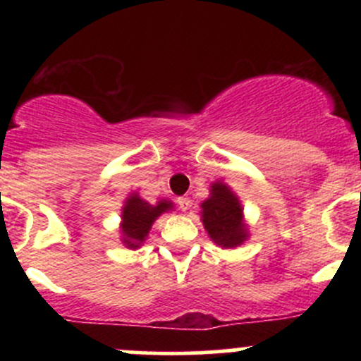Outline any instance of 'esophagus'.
I'll return each mask as SVG.
<instances>
[{
    "instance_id": "obj_1",
    "label": "esophagus",
    "mask_w": 361,
    "mask_h": 361,
    "mask_svg": "<svg viewBox=\"0 0 361 361\" xmlns=\"http://www.w3.org/2000/svg\"><path fill=\"white\" fill-rule=\"evenodd\" d=\"M178 206H180L181 211H188L192 206V201L188 197H180L178 199Z\"/></svg>"
}]
</instances>
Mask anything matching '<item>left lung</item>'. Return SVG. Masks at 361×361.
I'll return each instance as SVG.
<instances>
[{
    "label": "left lung",
    "mask_w": 361,
    "mask_h": 361,
    "mask_svg": "<svg viewBox=\"0 0 361 361\" xmlns=\"http://www.w3.org/2000/svg\"><path fill=\"white\" fill-rule=\"evenodd\" d=\"M243 211L241 201L227 183H211L209 197L201 202V220L214 245L232 250L248 241L250 228Z\"/></svg>",
    "instance_id": "left-lung-1"
}]
</instances>
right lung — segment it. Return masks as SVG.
Segmentation results:
<instances>
[{
  "label": "right lung",
  "mask_w": 361,
  "mask_h": 361,
  "mask_svg": "<svg viewBox=\"0 0 361 361\" xmlns=\"http://www.w3.org/2000/svg\"><path fill=\"white\" fill-rule=\"evenodd\" d=\"M174 207L169 199H160L157 204H150L140 197L137 192H133L123 201L122 214H120V241L126 248L137 250L147 241L154 221L162 213H167Z\"/></svg>",
  "instance_id": "add662e5"
}]
</instances>
